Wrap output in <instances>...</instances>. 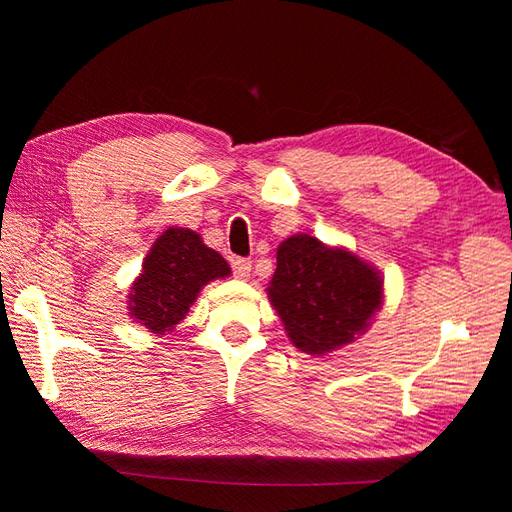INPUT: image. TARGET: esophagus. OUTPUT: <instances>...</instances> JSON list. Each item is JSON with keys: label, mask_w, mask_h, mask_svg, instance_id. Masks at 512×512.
I'll list each match as a JSON object with an SVG mask.
<instances>
[{"label": "esophagus", "mask_w": 512, "mask_h": 512, "mask_svg": "<svg viewBox=\"0 0 512 512\" xmlns=\"http://www.w3.org/2000/svg\"><path fill=\"white\" fill-rule=\"evenodd\" d=\"M250 268H253V264H250V259H242V257L233 259V275L237 279H248Z\"/></svg>", "instance_id": "esophagus-1"}]
</instances>
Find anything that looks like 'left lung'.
Returning <instances> with one entry per match:
<instances>
[{
	"instance_id": "8db88e82",
	"label": "left lung",
	"mask_w": 512,
	"mask_h": 512,
	"mask_svg": "<svg viewBox=\"0 0 512 512\" xmlns=\"http://www.w3.org/2000/svg\"><path fill=\"white\" fill-rule=\"evenodd\" d=\"M268 297L290 341L306 354H325L365 332L383 306V279L350 250L292 235L277 248Z\"/></svg>"
}]
</instances>
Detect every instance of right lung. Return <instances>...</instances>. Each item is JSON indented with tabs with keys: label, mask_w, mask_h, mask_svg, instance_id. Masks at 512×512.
<instances>
[{
	"label": "right lung",
	"mask_w": 512,
	"mask_h": 512,
	"mask_svg": "<svg viewBox=\"0 0 512 512\" xmlns=\"http://www.w3.org/2000/svg\"><path fill=\"white\" fill-rule=\"evenodd\" d=\"M231 275L226 259L189 228H167L129 292V314L149 332L165 334L187 317L202 286Z\"/></svg>",
	"instance_id": "add662e5"
}]
</instances>
